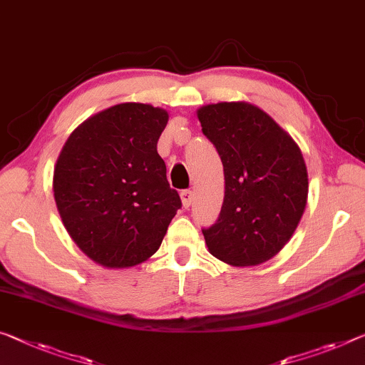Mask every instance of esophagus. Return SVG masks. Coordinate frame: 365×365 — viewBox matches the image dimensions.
Instances as JSON below:
<instances>
[{"label":"esophagus","mask_w":365,"mask_h":365,"mask_svg":"<svg viewBox=\"0 0 365 365\" xmlns=\"http://www.w3.org/2000/svg\"><path fill=\"white\" fill-rule=\"evenodd\" d=\"M181 200H182V205L186 207H190V204H192L194 202V192L192 190H182L181 192Z\"/></svg>","instance_id":"1"}]
</instances>
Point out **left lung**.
<instances>
[{
  "mask_svg": "<svg viewBox=\"0 0 365 365\" xmlns=\"http://www.w3.org/2000/svg\"><path fill=\"white\" fill-rule=\"evenodd\" d=\"M225 175L220 215L202 228L210 255L232 266H256L292 237L308 195L307 166L292 137L248 103L197 110Z\"/></svg>",
  "mask_w": 365,
  "mask_h": 365,
  "instance_id": "8db88e82",
  "label": "left lung"
}]
</instances>
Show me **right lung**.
I'll return each mask as SVG.
<instances>
[{
    "instance_id": "obj_1",
    "label": "right lung",
    "mask_w": 365,
    "mask_h": 365,
    "mask_svg": "<svg viewBox=\"0 0 365 365\" xmlns=\"http://www.w3.org/2000/svg\"><path fill=\"white\" fill-rule=\"evenodd\" d=\"M168 112L124 103L89 117L66 140L53 171L61 222L83 253L130 267L156 253L181 197L156 143Z\"/></svg>"
}]
</instances>
